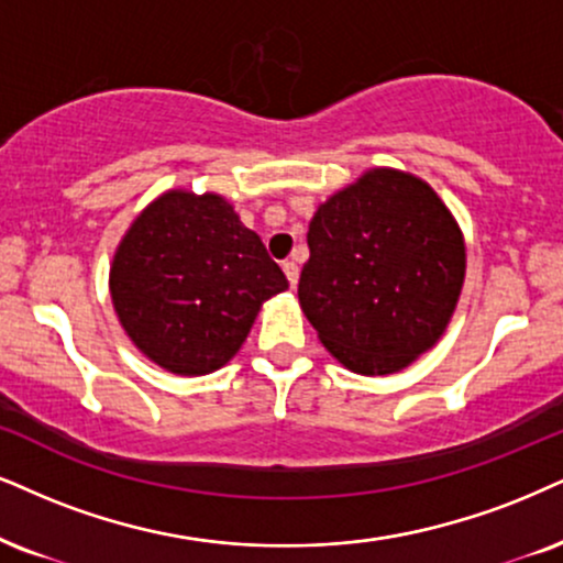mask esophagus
I'll list each match as a JSON object with an SVG mask.
<instances>
[{
	"label": "esophagus",
	"instance_id": "esophagus-1",
	"mask_svg": "<svg viewBox=\"0 0 563 563\" xmlns=\"http://www.w3.org/2000/svg\"><path fill=\"white\" fill-rule=\"evenodd\" d=\"M284 274H287V279H289V287H297V279H300V268H297V263L295 261H284Z\"/></svg>",
	"mask_w": 563,
	"mask_h": 563
}]
</instances>
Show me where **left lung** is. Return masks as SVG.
I'll use <instances>...</instances> for the list:
<instances>
[{"label": "left lung", "instance_id": "obj_1", "mask_svg": "<svg viewBox=\"0 0 563 563\" xmlns=\"http://www.w3.org/2000/svg\"><path fill=\"white\" fill-rule=\"evenodd\" d=\"M302 266V313L350 371L386 376L430 350L464 282V242L422 179L373 169L318 208Z\"/></svg>", "mask_w": 563, "mask_h": 563}]
</instances>
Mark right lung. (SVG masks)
Instances as JSON below:
<instances>
[{"instance_id": "right-lung-1", "label": "right lung", "mask_w": 563, "mask_h": 563, "mask_svg": "<svg viewBox=\"0 0 563 563\" xmlns=\"http://www.w3.org/2000/svg\"><path fill=\"white\" fill-rule=\"evenodd\" d=\"M284 271L224 198L164 192L117 250L109 289L145 357L179 376L229 363L261 305L287 289Z\"/></svg>"}]
</instances>
